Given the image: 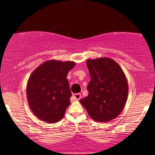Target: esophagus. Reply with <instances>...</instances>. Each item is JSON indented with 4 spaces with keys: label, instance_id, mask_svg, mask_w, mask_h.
<instances>
[{
    "label": "esophagus",
    "instance_id": "esophagus-1",
    "mask_svg": "<svg viewBox=\"0 0 155 155\" xmlns=\"http://www.w3.org/2000/svg\"><path fill=\"white\" fill-rule=\"evenodd\" d=\"M73 98L75 100H80V98H81V94H80V93L74 94L73 95Z\"/></svg>",
    "mask_w": 155,
    "mask_h": 155
}]
</instances>
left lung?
I'll use <instances>...</instances> for the list:
<instances>
[{
	"instance_id": "obj_1",
	"label": "left lung",
	"mask_w": 155,
	"mask_h": 155,
	"mask_svg": "<svg viewBox=\"0 0 155 155\" xmlns=\"http://www.w3.org/2000/svg\"><path fill=\"white\" fill-rule=\"evenodd\" d=\"M91 80L89 94L80 101L90 117L106 122L117 117L126 104L129 86L126 75L117 63L101 57L87 61Z\"/></svg>"
}]
</instances>
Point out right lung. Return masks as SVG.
<instances>
[{"label":"right lung","instance_id":"obj_1","mask_svg":"<svg viewBox=\"0 0 155 155\" xmlns=\"http://www.w3.org/2000/svg\"><path fill=\"white\" fill-rule=\"evenodd\" d=\"M75 66L74 61L49 60L31 74L26 96L31 110L40 120L56 123L64 117L72 95L66 77Z\"/></svg>","mask_w":155,"mask_h":155}]
</instances>
